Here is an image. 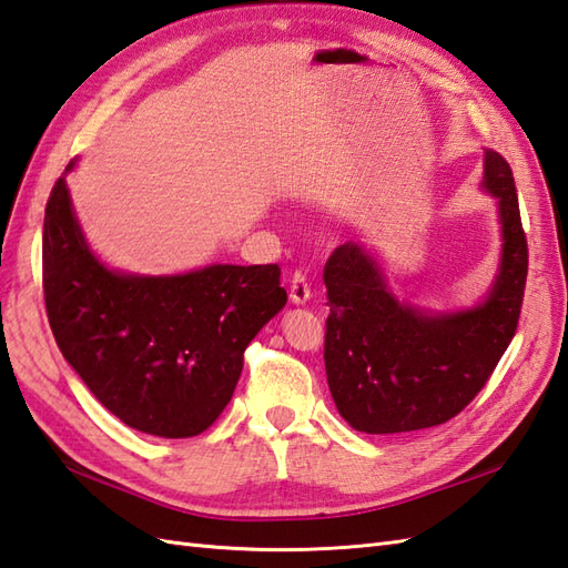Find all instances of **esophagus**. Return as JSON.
I'll return each instance as SVG.
<instances>
[{
  "mask_svg": "<svg viewBox=\"0 0 568 568\" xmlns=\"http://www.w3.org/2000/svg\"><path fill=\"white\" fill-rule=\"evenodd\" d=\"M288 298H292V303H296V306H306V303L311 301V284L306 282V274L303 272H294Z\"/></svg>",
  "mask_w": 568,
  "mask_h": 568,
  "instance_id": "34e87169",
  "label": "esophagus"
}]
</instances>
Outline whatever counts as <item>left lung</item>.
Returning a JSON list of instances; mask_svg holds the SVG:
<instances>
[{"instance_id": "obj_1", "label": "left lung", "mask_w": 568, "mask_h": 568, "mask_svg": "<svg viewBox=\"0 0 568 568\" xmlns=\"http://www.w3.org/2000/svg\"><path fill=\"white\" fill-rule=\"evenodd\" d=\"M481 187L496 200L499 272L469 308L432 311L399 301L378 255L349 241L329 255L325 371L337 412L356 432L407 434L463 412L516 335L528 276L514 173L484 151Z\"/></svg>"}]
</instances>
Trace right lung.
<instances>
[{
	"instance_id": "add662e5",
	"label": "right lung",
	"mask_w": 568,
	"mask_h": 568,
	"mask_svg": "<svg viewBox=\"0 0 568 568\" xmlns=\"http://www.w3.org/2000/svg\"><path fill=\"white\" fill-rule=\"evenodd\" d=\"M64 175L43 226L54 342L122 424L161 438L202 434L231 403L245 347L286 306L280 267L210 265L165 276L108 267L87 243Z\"/></svg>"
}]
</instances>
